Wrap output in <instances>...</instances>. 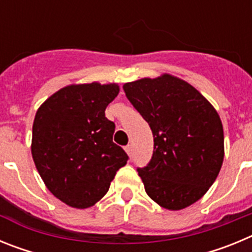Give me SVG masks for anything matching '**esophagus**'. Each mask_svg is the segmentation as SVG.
I'll list each match as a JSON object with an SVG mask.
<instances>
[{
  "instance_id": "obj_1",
  "label": "esophagus",
  "mask_w": 252,
  "mask_h": 252,
  "mask_svg": "<svg viewBox=\"0 0 252 252\" xmlns=\"http://www.w3.org/2000/svg\"><path fill=\"white\" fill-rule=\"evenodd\" d=\"M125 151H126V153H127L128 157H131V154H132V148H131V145L125 146Z\"/></svg>"
}]
</instances>
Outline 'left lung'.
I'll use <instances>...</instances> for the list:
<instances>
[{"label": "left lung", "instance_id": "left-lung-1", "mask_svg": "<svg viewBox=\"0 0 252 252\" xmlns=\"http://www.w3.org/2000/svg\"><path fill=\"white\" fill-rule=\"evenodd\" d=\"M124 91L154 135L153 158L137 169L145 192L169 211L192 206L208 192L223 162L220 115L192 84L168 73L125 83Z\"/></svg>", "mask_w": 252, "mask_h": 252}]
</instances>
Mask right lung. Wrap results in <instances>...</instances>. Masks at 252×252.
Listing matches in <instances>:
<instances>
[{
    "mask_svg": "<svg viewBox=\"0 0 252 252\" xmlns=\"http://www.w3.org/2000/svg\"><path fill=\"white\" fill-rule=\"evenodd\" d=\"M117 83L69 84L37 108L31 155L46 188L66 206L86 209L104 197L127 154L112 141L106 107Z\"/></svg>",
    "mask_w": 252,
    "mask_h": 252,
    "instance_id": "obj_1",
    "label": "right lung"
}]
</instances>
